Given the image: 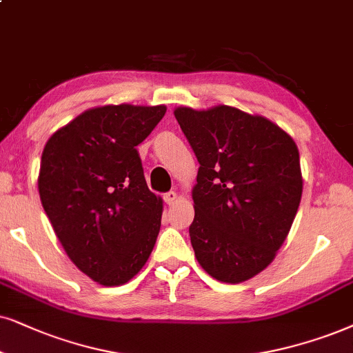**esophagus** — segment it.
<instances>
[{"label": "esophagus", "mask_w": 353, "mask_h": 353, "mask_svg": "<svg viewBox=\"0 0 353 353\" xmlns=\"http://www.w3.org/2000/svg\"><path fill=\"white\" fill-rule=\"evenodd\" d=\"M176 200H177V194L174 190L168 192V194H164V202H166L168 205H172L174 202H176Z\"/></svg>", "instance_id": "1"}]
</instances>
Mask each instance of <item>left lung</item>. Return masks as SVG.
<instances>
[{
  "mask_svg": "<svg viewBox=\"0 0 353 353\" xmlns=\"http://www.w3.org/2000/svg\"><path fill=\"white\" fill-rule=\"evenodd\" d=\"M200 164L189 234L203 270L225 283L274 261L301 200L300 153L282 128L230 105L174 110Z\"/></svg>",
  "mask_w": 353,
  "mask_h": 353,
  "instance_id": "obj_1",
  "label": "left lung"
}]
</instances>
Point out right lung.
Instances as JSON below:
<instances>
[{"label":"right lung","mask_w":353,"mask_h":353,"mask_svg":"<svg viewBox=\"0 0 353 353\" xmlns=\"http://www.w3.org/2000/svg\"><path fill=\"white\" fill-rule=\"evenodd\" d=\"M164 114V105L96 107L43 148V210L73 264L105 287L141 270L161 228L163 200L146 185L137 146Z\"/></svg>","instance_id":"obj_1"}]
</instances>
